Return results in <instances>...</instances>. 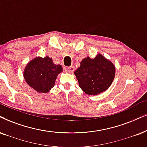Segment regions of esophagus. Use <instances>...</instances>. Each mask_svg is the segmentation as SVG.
Masks as SVG:
<instances>
[{
    "mask_svg": "<svg viewBox=\"0 0 147 147\" xmlns=\"http://www.w3.org/2000/svg\"><path fill=\"white\" fill-rule=\"evenodd\" d=\"M74 66H71V67H66L65 68V71H67L69 72V73H73L74 71Z\"/></svg>",
    "mask_w": 147,
    "mask_h": 147,
    "instance_id": "1",
    "label": "esophagus"
}]
</instances>
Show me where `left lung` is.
<instances>
[{"label":"left lung","mask_w":147,"mask_h":147,"mask_svg":"<svg viewBox=\"0 0 147 147\" xmlns=\"http://www.w3.org/2000/svg\"><path fill=\"white\" fill-rule=\"evenodd\" d=\"M79 86L88 95H97L104 92L113 82L115 66L111 61L98 54L95 59L84 58L80 67L74 71Z\"/></svg>","instance_id":"8db88e82"}]
</instances>
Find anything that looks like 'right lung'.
<instances>
[{
	"instance_id": "obj_1",
	"label": "right lung",
	"mask_w": 147,
	"mask_h": 147,
	"mask_svg": "<svg viewBox=\"0 0 147 147\" xmlns=\"http://www.w3.org/2000/svg\"><path fill=\"white\" fill-rule=\"evenodd\" d=\"M62 71V66L54 64L52 58L39 57L27 64L23 75L30 87L39 93H46L54 87L58 75Z\"/></svg>"
}]
</instances>
